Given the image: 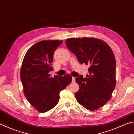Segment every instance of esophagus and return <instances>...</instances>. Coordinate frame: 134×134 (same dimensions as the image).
I'll return each mask as SVG.
<instances>
[{
	"label": "esophagus",
	"instance_id": "1",
	"mask_svg": "<svg viewBox=\"0 0 134 134\" xmlns=\"http://www.w3.org/2000/svg\"><path fill=\"white\" fill-rule=\"evenodd\" d=\"M72 82H75V81H76V77H72Z\"/></svg>",
	"mask_w": 134,
	"mask_h": 134
}]
</instances>
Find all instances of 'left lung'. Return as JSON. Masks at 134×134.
<instances>
[{
  "mask_svg": "<svg viewBox=\"0 0 134 134\" xmlns=\"http://www.w3.org/2000/svg\"><path fill=\"white\" fill-rule=\"evenodd\" d=\"M65 44L80 64L90 65L86 78H76L77 101L88 110H96L109 100L116 86L114 54L105 41L94 38H69Z\"/></svg>",
  "mask_w": 134,
  "mask_h": 134,
  "instance_id": "obj_1",
  "label": "left lung"
}]
</instances>
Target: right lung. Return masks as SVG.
I'll list each match as a JSON object with an SVG mask.
<instances>
[{"instance_id": "1", "label": "right lung", "mask_w": 134, "mask_h": 134, "mask_svg": "<svg viewBox=\"0 0 134 134\" xmlns=\"http://www.w3.org/2000/svg\"><path fill=\"white\" fill-rule=\"evenodd\" d=\"M63 41L44 40L33 45L24 57L21 80L24 94L29 103L44 113L55 107L60 99V92L71 82L72 77H51L54 51Z\"/></svg>"}]
</instances>
